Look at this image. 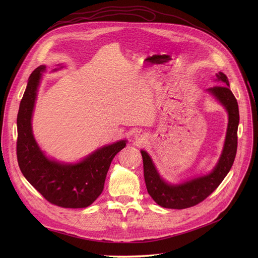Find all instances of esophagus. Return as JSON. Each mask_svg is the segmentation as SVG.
Returning <instances> with one entry per match:
<instances>
[{
    "label": "esophagus",
    "instance_id": "34e87169",
    "mask_svg": "<svg viewBox=\"0 0 258 258\" xmlns=\"http://www.w3.org/2000/svg\"><path fill=\"white\" fill-rule=\"evenodd\" d=\"M135 139H136V140H138V141H143L144 140V135L141 133V132H137L136 134H135Z\"/></svg>",
    "mask_w": 258,
    "mask_h": 258
}]
</instances>
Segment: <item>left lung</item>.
Listing matches in <instances>:
<instances>
[{
  "instance_id": "left-lung-1",
  "label": "left lung",
  "mask_w": 258,
  "mask_h": 258,
  "mask_svg": "<svg viewBox=\"0 0 258 258\" xmlns=\"http://www.w3.org/2000/svg\"><path fill=\"white\" fill-rule=\"evenodd\" d=\"M214 80L219 86L209 88L206 92L225 107L228 114V125L221 157L209 173L178 184L168 183L162 179L151 156L141 150L147 192L161 207L185 209L199 204L219 187L233 165L237 150L238 104L230 90L227 76L223 72H219L215 74Z\"/></svg>"
}]
</instances>
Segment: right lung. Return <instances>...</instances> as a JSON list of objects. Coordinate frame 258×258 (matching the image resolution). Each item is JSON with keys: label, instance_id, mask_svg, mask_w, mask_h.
<instances>
[{"label": "right lung", "instance_id": "right-lung-1", "mask_svg": "<svg viewBox=\"0 0 258 258\" xmlns=\"http://www.w3.org/2000/svg\"><path fill=\"white\" fill-rule=\"evenodd\" d=\"M61 68L63 66L53 71ZM44 72V64L32 72L20 103L17 119L19 166L27 181L51 204L63 208H86L101 195L112 161L127 141L119 140L101 146L76 163H64L46 156L32 132V114Z\"/></svg>", "mask_w": 258, "mask_h": 258}]
</instances>
